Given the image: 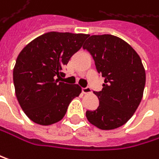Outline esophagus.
Returning a JSON list of instances; mask_svg holds the SVG:
<instances>
[{
	"label": "esophagus",
	"instance_id": "1",
	"mask_svg": "<svg viewBox=\"0 0 159 159\" xmlns=\"http://www.w3.org/2000/svg\"><path fill=\"white\" fill-rule=\"evenodd\" d=\"M90 92H91V89L89 87L82 88V93L83 94H88V93H90Z\"/></svg>",
	"mask_w": 159,
	"mask_h": 159
}]
</instances>
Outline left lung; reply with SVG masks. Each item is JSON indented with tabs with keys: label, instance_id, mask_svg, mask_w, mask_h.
<instances>
[{
	"label": "left lung",
	"instance_id": "8db88e82",
	"mask_svg": "<svg viewBox=\"0 0 159 159\" xmlns=\"http://www.w3.org/2000/svg\"><path fill=\"white\" fill-rule=\"evenodd\" d=\"M83 48L92 56L97 71L104 77L101 91H94L100 104L86 112L88 120L101 129H114L127 123L137 110L145 86V70L136 51L124 40L111 35H92Z\"/></svg>",
	"mask_w": 159,
	"mask_h": 159
}]
</instances>
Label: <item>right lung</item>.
Masks as SVG:
<instances>
[{
  "label": "right lung",
  "mask_w": 159,
  "mask_h": 159,
  "mask_svg": "<svg viewBox=\"0 0 159 159\" xmlns=\"http://www.w3.org/2000/svg\"><path fill=\"white\" fill-rule=\"evenodd\" d=\"M89 34L51 31L28 43L19 53L13 71L16 99L34 123L48 126L65 116L78 85L59 82L70 58L80 50Z\"/></svg>",
  "instance_id": "add662e5"
}]
</instances>
